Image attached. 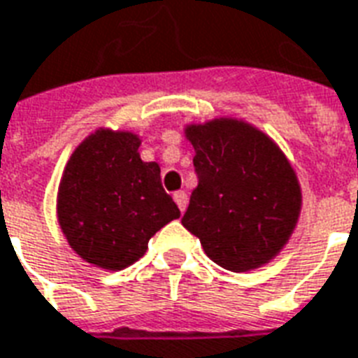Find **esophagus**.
I'll return each mask as SVG.
<instances>
[{
  "mask_svg": "<svg viewBox=\"0 0 358 358\" xmlns=\"http://www.w3.org/2000/svg\"><path fill=\"white\" fill-rule=\"evenodd\" d=\"M173 197H174V203L178 204L180 212H184L185 206H187V195H185V191H176Z\"/></svg>",
  "mask_w": 358,
  "mask_h": 358,
  "instance_id": "esophagus-1",
  "label": "esophagus"
}]
</instances>
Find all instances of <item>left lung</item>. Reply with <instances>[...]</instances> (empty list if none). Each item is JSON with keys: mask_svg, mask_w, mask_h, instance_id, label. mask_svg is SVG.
Returning <instances> with one entry per match:
<instances>
[{"mask_svg": "<svg viewBox=\"0 0 358 358\" xmlns=\"http://www.w3.org/2000/svg\"><path fill=\"white\" fill-rule=\"evenodd\" d=\"M199 185L182 217L204 253L231 272L270 263L299 223L302 189L293 165L266 133L238 118L184 127Z\"/></svg>", "mask_w": 358, "mask_h": 358, "instance_id": "8db88e82", "label": "left lung"}]
</instances>
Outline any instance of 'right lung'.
Wrapping results in <instances>:
<instances>
[{
	"mask_svg": "<svg viewBox=\"0 0 358 358\" xmlns=\"http://www.w3.org/2000/svg\"><path fill=\"white\" fill-rule=\"evenodd\" d=\"M141 136L99 127L71 154L59 180L56 215L65 240L86 263L124 270L180 210L161 185L159 165L144 163Z\"/></svg>",
	"mask_w": 358,
	"mask_h": 358,
	"instance_id": "1",
	"label": "right lung"
}]
</instances>
